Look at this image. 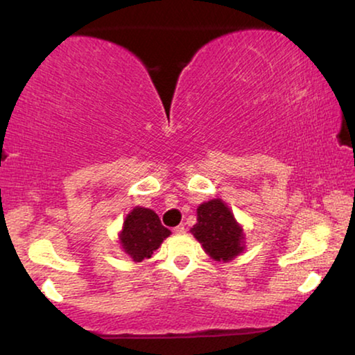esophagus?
<instances>
[{
	"instance_id": "1",
	"label": "esophagus",
	"mask_w": 355,
	"mask_h": 355,
	"mask_svg": "<svg viewBox=\"0 0 355 355\" xmlns=\"http://www.w3.org/2000/svg\"><path fill=\"white\" fill-rule=\"evenodd\" d=\"M184 231H186V227H184V225H179V226L174 227V232H176V234H184Z\"/></svg>"
}]
</instances>
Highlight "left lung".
Masks as SVG:
<instances>
[{
  "instance_id": "left-lung-1",
  "label": "left lung",
  "mask_w": 355,
  "mask_h": 355,
  "mask_svg": "<svg viewBox=\"0 0 355 355\" xmlns=\"http://www.w3.org/2000/svg\"><path fill=\"white\" fill-rule=\"evenodd\" d=\"M191 232L216 261H230L245 247L242 227L220 198H213L197 208V225Z\"/></svg>"
}]
</instances>
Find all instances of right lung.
<instances>
[{"label": "right lung", "mask_w": 355, "mask_h": 355, "mask_svg": "<svg viewBox=\"0 0 355 355\" xmlns=\"http://www.w3.org/2000/svg\"><path fill=\"white\" fill-rule=\"evenodd\" d=\"M169 234L171 231L162 225L157 213L150 208L135 207L125 216L119 241L130 259L142 261L150 259Z\"/></svg>", "instance_id": "right-lung-1"}]
</instances>
